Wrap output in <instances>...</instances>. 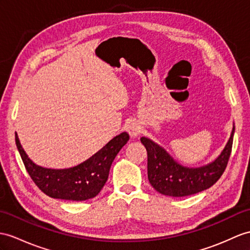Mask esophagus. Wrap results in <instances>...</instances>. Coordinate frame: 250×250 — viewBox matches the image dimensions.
I'll use <instances>...</instances> for the list:
<instances>
[{"instance_id": "obj_1", "label": "esophagus", "mask_w": 250, "mask_h": 250, "mask_svg": "<svg viewBox=\"0 0 250 250\" xmlns=\"http://www.w3.org/2000/svg\"><path fill=\"white\" fill-rule=\"evenodd\" d=\"M126 130L129 133V136L131 138H136L138 137V135H140V132H141L142 127L137 121H130L129 123L126 125Z\"/></svg>"}]
</instances>
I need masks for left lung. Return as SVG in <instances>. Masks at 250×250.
Returning <instances> with one entry per match:
<instances>
[{"label": "left lung", "instance_id": "8db88e82", "mask_svg": "<svg viewBox=\"0 0 250 250\" xmlns=\"http://www.w3.org/2000/svg\"><path fill=\"white\" fill-rule=\"evenodd\" d=\"M234 125L224 149L214 161L199 167H188L178 163L159 144L142 137L147 151V176L157 192L173 197L193 195L207 190L221 178L227 167L232 148Z\"/></svg>", "mask_w": 250, "mask_h": 250}]
</instances>
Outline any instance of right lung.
Returning a JSON list of instances; mask_svg holds the SVG:
<instances>
[{
	"instance_id": "obj_1",
	"label": "right lung",
	"mask_w": 250,
	"mask_h": 250,
	"mask_svg": "<svg viewBox=\"0 0 250 250\" xmlns=\"http://www.w3.org/2000/svg\"><path fill=\"white\" fill-rule=\"evenodd\" d=\"M128 140V133L122 132L83 163L69 168L56 169L39 167L30 160L16 132L17 148L36 186L52 198L73 202L93 198L101 192L108 179L115 156Z\"/></svg>"
}]
</instances>
